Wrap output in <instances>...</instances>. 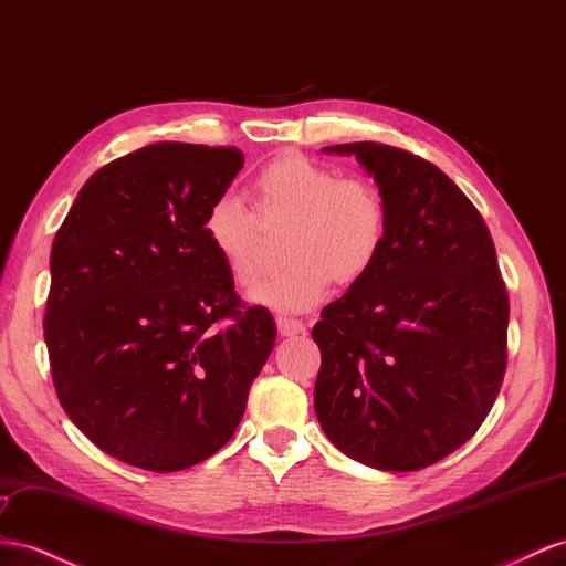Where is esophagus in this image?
I'll return each mask as SVG.
<instances>
[{
	"mask_svg": "<svg viewBox=\"0 0 566 566\" xmlns=\"http://www.w3.org/2000/svg\"><path fill=\"white\" fill-rule=\"evenodd\" d=\"M277 329L282 337H294V335H301V332H306V325L301 321H294V317L277 315Z\"/></svg>",
	"mask_w": 566,
	"mask_h": 566,
	"instance_id": "esophagus-1",
	"label": "esophagus"
}]
</instances>
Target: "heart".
<instances>
[{"mask_svg":"<svg viewBox=\"0 0 566 566\" xmlns=\"http://www.w3.org/2000/svg\"><path fill=\"white\" fill-rule=\"evenodd\" d=\"M258 214L292 222L284 270L260 282L251 298L274 311H306L337 282L352 284L373 270L387 243V206L366 179H344L337 169L301 155L274 157L253 181ZM202 234L222 258L231 280L251 286L260 263L255 214L234 196H220L202 217Z\"/></svg>","mask_w":566,"mask_h":566,"instance_id":"1","label":"heart"}]
</instances>
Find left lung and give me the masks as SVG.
<instances>
[{
	"label": "left lung",
	"instance_id": "1",
	"mask_svg": "<svg viewBox=\"0 0 566 566\" xmlns=\"http://www.w3.org/2000/svg\"><path fill=\"white\" fill-rule=\"evenodd\" d=\"M387 206L373 270L323 308L315 416L329 442L380 471H418L469 442L506 368L510 298L481 212L428 159L346 143Z\"/></svg>",
	"mask_w": 566,
	"mask_h": 566
}]
</instances>
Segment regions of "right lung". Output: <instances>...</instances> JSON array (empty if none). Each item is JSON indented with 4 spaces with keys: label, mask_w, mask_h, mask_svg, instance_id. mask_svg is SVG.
Returning a JSON list of instances; mask_svg holds the SVG:
<instances>
[{
    "label": "right lung",
    "mask_w": 566,
    "mask_h": 566,
    "mask_svg": "<svg viewBox=\"0 0 566 566\" xmlns=\"http://www.w3.org/2000/svg\"><path fill=\"white\" fill-rule=\"evenodd\" d=\"M243 167L237 148L153 143L97 169L56 231L45 342L56 397L109 457L169 473L241 423L277 339L245 308L202 217Z\"/></svg>",
    "instance_id": "right-lung-1"
}]
</instances>
